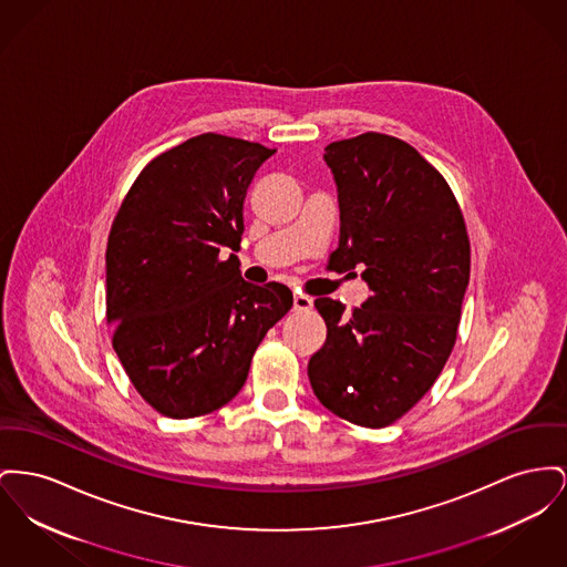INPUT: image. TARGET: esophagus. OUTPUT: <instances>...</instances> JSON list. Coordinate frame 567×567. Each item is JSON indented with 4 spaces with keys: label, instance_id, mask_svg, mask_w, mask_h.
Wrapping results in <instances>:
<instances>
[{
    "label": "esophagus",
    "instance_id": "34e87169",
    "mask_svg": "<svg viewBox=\"0 0 567 567\" xmlns=\"http://www.w3.org/2000/svg\"><path fill=\"white\" fill-rule=\"evenodd\" d=\"M312 308V298H308V296H293V310H298V312H306V310H310Z\"/></svg>",
    "mask_w": 567,
    "mask_h": 567
}]
</instances>
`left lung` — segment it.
Wrapping results in <instances>:
<instances>
[{
    "mask_svg": "<svg viewBox=\"0 0 567 567\" xmlns=\"http://www.w3.org/2000/svg\"><path fill=\"white\" fill-rule=\"evenodd\" d=\"M323 158L340 205L330 269H362L370 298L351 312L315 300L328 338L308 379L338 417L383 429L433 388L454 349L471 269L465 218L443 175L396 136L333 141Z\"/></svg>",
    "mask_w": 567,
    "mask_h": 567,
    "instance_id": "obj_1",
    "label": "left lung"
}]
</instances>
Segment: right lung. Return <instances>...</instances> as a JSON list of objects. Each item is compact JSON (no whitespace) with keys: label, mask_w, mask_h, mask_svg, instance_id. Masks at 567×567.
I'll list each match as a JSON object with an SVG mask.
<instances>
[{"label":"right lung","mask_w":567,"mask_h":567,"mask_svg":"<svg viewBox=\"0 0 567 567\" xmlns=\"http://www.w3.org/2000/svg\"><path fill=\"white\" fill-rule=\"evenodd\" d=\"M205 133L138 173L106 244V321L136 392L173 420L207 415L241 390L257 347L293 306L289 287L250 285L244 199L274 156Z\"/></svg>","instance_id":"add662e5"}]
</instances>
